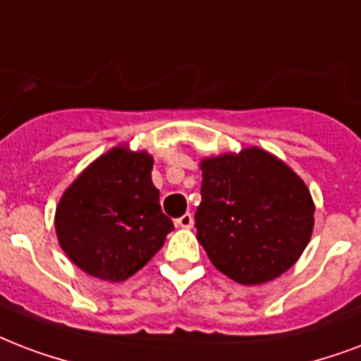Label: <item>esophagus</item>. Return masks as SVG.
<instances>
[{
    "label": "esophagus",
    "instance_id": "34e87169",
    "mask_svg": "<svg viewBox=\"0 0 361 361\" xmlns=\"http://www.w3.org/2000/svg\"><path fill=\"white\" fill-rule=\"evenodd\" d=\"M192 224H195V221H192L191 214H183V216L176 219V225H178V227H181V229H191Z\"/></svg>",
    "mask_w": 361,
    "mask_h": 361
}]
</instances>
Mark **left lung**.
<instances>
[{
  "instance_id": "obj_1",
  "label": "left lung",
  "mask_w": 361,
  "mask_h": 361,
  "mask_svg": "<svg viewBox=\"0 0 361 361\" xmlns=\"http://www.w3.org/2000/svg\"><path fill=\"white\" fill-rule=\"evenodd\" d=\"M200 169L195 227L217 271L246 286L288 271L314 227V202L301 178L259 147L204 159Z\"/></svg>"
}]
</instances>
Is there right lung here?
<instances>
[{
	"label": "right lung",
	"mask_w": 361,
	"mask_h": 361,
	"mask_svg": "<svg viewBox=\"0 0 361 361\" xmlns=\"http://www.w3.org/2000/svg\"><path fill=\"white\" fill-rule=\"evenodd\" d=\"M145 151L115 147L77 178L54 217L59 242L81 271L123 282L137 272L174 229L161 210Z\"/></svg>",
	"instance_id": "add662e5"
}]
</instances>
